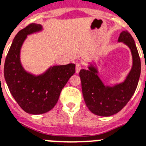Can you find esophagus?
I'll list each match as a JSON object with an SVG mask.
<instances>
[{"label": "esophagus", "mask_w": 146, "mask_h": 146, "mask_svg": "<svg viewBox=\"0 0 146 146\" xmlns=\"http://www.w3.org/2000/svg\"><path fill=\"white\" fill-rule=\"evenodd\" d=\"M80 68H81V65L80 63H76V67H75V69H76V73L78 74L79 72H80Z\"/></svg>", "instance_id": "1"}]
</instances>
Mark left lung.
Returning <instances> with one entry per match:
<instances>
[{"label":"left lung","mask_w":146,"mask_h":146,"mask_svg":"<svg viewBox=\"0 0 146 146\" xmlns=\"http://www.w3.org/2000/svg\"><path fill=\"white\" fill-rule=\"evenodd\" d=\"M118 42H123L130 49L133 66L123 83L113 87L105 85L93 66L80 71L82 93L85 103L92 113L108 117L117 113L127 105L135 93L141 72V61L133 38L127 31L120 34Z\"/></svg>","instance_id":"8db88e82"}]
</instances>
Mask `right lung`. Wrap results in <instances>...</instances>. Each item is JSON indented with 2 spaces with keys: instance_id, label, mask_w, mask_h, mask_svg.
<instances>
[{
  "instance_id": "1",
  "label": "right lung",
  "mask_w": 146,
  "mask_h": 146,
  "mask_svg": "<svg viewBox=\"0 0 146 146\" xmlns=\"http://www.w3.org/2000/svg\"><path fill=\"white\" fill-rule=\"evenodd\" d=\"M42 30L39 24L31 23L14 38L4 63V78L10 93L25 112L44 114L56 106L62 90L75 72L73 63L50 67L35 76L27 72L20 62V50L27 35Z\"/></svg>"
}]
</instances>
